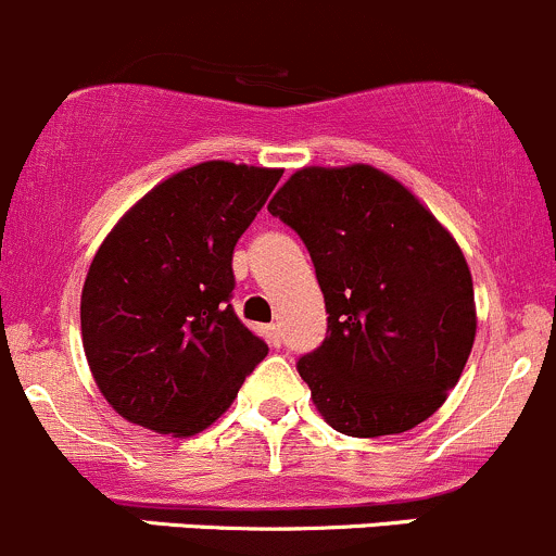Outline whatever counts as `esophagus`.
I'll list each match as a JSON object with an SVG mask.
<instances>
[{"label":"esophagus","instance_id":"esophagus-1","mask_svg":"<svg viewBox=\"0 0 556 556\" xmlns=\"http://www.w3.org/2000/svg\"><path fill=\"white\" fill-rule=\"evenodd\" d=\"M265 337H267V342H270L273 348H278V345H280V329H278V324L265 326Z\"/></svg>","mask_w":556,"mask_h":556}]
</instances>
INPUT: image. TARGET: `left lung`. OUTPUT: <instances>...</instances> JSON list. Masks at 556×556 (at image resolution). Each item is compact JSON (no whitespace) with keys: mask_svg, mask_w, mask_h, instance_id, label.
Returning <instances> with one entry per match:
<instances>
[{"mask_svg":"<svg viewBox=\"0 0 556 556\" xmlns=\"http://www.w3.org/2000/svg\"><path fill=\"white\" fill-rule=\"evenodd\" d=\"M311 251L329 329L296 369L345 437L420 426L471 356L477 305L447 227L380 168L307 165L267 205Z\"/></svg>","mask_w":556,"mask_h":556,"instance_id":"1","label":"left lung"}]
</instances>
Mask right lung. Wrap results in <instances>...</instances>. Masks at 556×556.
I'll return each mask as SVG.
<instances>
[{
	"label": "right lung",
	"instance_id": "obj_1",
	"mask_svg": "<svg viewBox=\"0 0 556 556\" xmlns=\"http://www.w3.org/2000/svg\"><path fill=\"white\" fill-rule=\"evenodd\" d=\"M280 168L208 160L130 205L96 251L79 300L83 348L117 415L194 437L267 356L230 305L232 251Z\"/></svg>",
	"mask_w": 556,
	"mask_h": 556
}]
</instances>
